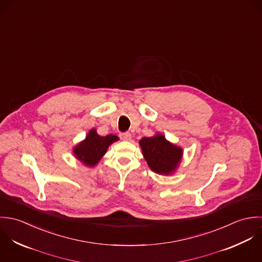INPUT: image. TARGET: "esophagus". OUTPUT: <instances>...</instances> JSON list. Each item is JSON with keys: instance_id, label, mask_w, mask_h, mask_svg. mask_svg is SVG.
<instances>
[{"instance_id": "34e87169", "label": "esophagus", "mask_w": 262, "mask_h": 262, "mask_svg": "<svg viewBox=\"0 0 262 262\" xmlns=\"http://www.w3.org/2000/svg\"><path fill=\"white\" fill-rule=\"evenodd\" d=\"M119 137L123 141H129L132 139V135L129 133H120Z\"/></svg>"}]
</instances>
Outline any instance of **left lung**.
<instances>
[{"instance_id": "8db88e82", "label": "left lung", "mask_w": 262, "mask_h": 262, "mask_svg": "<svg viewBox=\"0 0 262 262\" xmlns=\"http://www.w3.org/2000/svg\"><path fill=\"white\" fill-rule=\"evenodd\" d=\"M140 145L148 165L156 173H171L176 169L182 157V150L167 142L162 135L143 138Z\"/></svg>"}]
</instances>
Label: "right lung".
<instances>
[{
  "instance_id": "obj_1",
  "label": "right lung",
  "mask_w": 262,
  "mask_h": 262,
  "mask_svg": "<svg viewBox=\"0 0 262 262\" xmlns=\"http://www.w3.org/2000/svg\"><path fill=\"white\" fill-rule=\"evenodd\" d=\"M117 140L118 138L114 135L101 137L95 129H91L85 141L74 149L75 156L87 166H94L106 153L109 145Z\"/></svg>"
}]
</instances>
